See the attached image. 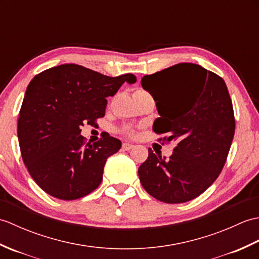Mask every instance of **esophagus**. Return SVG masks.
Masks as SVG:
<instances>
[{
    "instance_id": "esophagus-1",
    "label": "esophagus",
    "mask_w": 259,
    "mask_h": 259,
    "mask_svg": "<svg viewBox=\"0 0 259 259\" xmlns=\"http://www.w3.org/2000/svg\"><path fill=\"white\" fill-rule=\"evenodd\" d=\"M133 148H134V145L129 144V142H124V144H122V149L124 150H130L133 149Z\"/></svg>"
}]
</instances>
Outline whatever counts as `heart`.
<instances>
[{
  "mask_svg": "<svg viewBox=\"0 0 259 259\" xmlns=\"http://www.w3.org/2000/svg\"><path fill=\"white\" fill-rule=\"evenodd\" d=\"M136 92H145V91H142V90H138V91H136ZM128 135H130V136H134V131L133 130H130V131H128V133H126Z\"/></svg>",
  "mask_w": 259,
  "mask_h": 259,
  "instance_id": "b5f03b06",
  "label": "heart"
}]
</instances>
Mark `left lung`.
<instances>
[{"mask_svg": "<svg viewBox=\"0 0 259 259\" xmlns=\"http://www.w3.org/2000/svg\"><path fill=\"white\" fill-rule=\"evenodd\" d=\"M141 85L155 99L160 117L152 129L176 142L166 159L149 148L138 169L148 194L167 203L195 199L210 187L225 166L235 135L233 102L216 73L194 63H179L145 75Z\"/></svg>", "mask_w": 259, "mask_h": 259, "instance_id": "1", "label": "left lung"}]
</instances>
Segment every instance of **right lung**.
I'll list each match as a JSON object with an SVG mask.
<instances>
[{"label":"right lung","mask_w":259,"mask_h":259,"mask_svg":"<svg viewBox=\"0 0 259 259\" xmlns=\"http://www.w3.org/2000/svg\"><path fill=\"white\" fill-rule=\"evenodd\" d=\"M131 73L103 75L78 64H62L36 74L26 88L18 120L23 162L47 194L61 200L89 195L102 181L108 157L121 148L109 134L95 144L85 142L81 126L104 117L108 97Z\"/></svg>","instance_id":"obj_1"}]
</instances>
